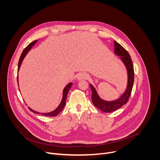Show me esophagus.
<instances>
[{
  "mask_svg": "<svg viewBox=\"0 0 160 160\" xmlns=\"http://www.w3.org/2000/svg\"><path fill=\"white\" fill-rule=\"evenodd\" d=\"M87 77H87V75L85 73H80V74L78 75L77 78H78V80H80L86 79Z\"/></svg>",
  "mask_w": 160,
  "mask_h": 160,
  "instance_id": "esophagus-1",
  "label": "esophagus"
}]
</instances>
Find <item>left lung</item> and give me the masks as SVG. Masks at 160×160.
I'll return each instance as SVG.
<instances>
[{
	"mask_svg": "<svg viewBox=\"0 0 160 160\" xmlns=\"http://www.w3.org/2000/svg\"><path fill=\"white\" fill-rule=\"evenodd\" d=\"M115 45V53L120 58L126 66L128 73V83L125 92L118 99L112 101H107L102 99L97 93L95 88L92 84H90V87L92 90V101L94 105L105 112H111L122 108L125 104L130 96L134 81V70L132 61L128 52L122 46V45L114 41Z\"/></svg>",
	"mask_w": 160,
	"mask_h": 160,
	"instance_id": "8db88e82",
	"label": "left lung"
}]
</instances>
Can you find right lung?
<instances>
[{
	"mask_svg": "<svg viewBox=\"0 0 160 160\" xmlns=\"http://www.w3.org/2000/svg\"><path fill=\"white\" fill-rule=\"evenodd\" d=\"M37 40H34V41H33L32 42H31V43L28 45V46L23 50V51H22V54H21V56H20V58H19V62H18V72L19 70V68H20V66H21V63H22V60H23V59L25 58V56H26L28 52V51L32 49V48L37 43ZM17 80H18V77L17 78ZM72 84H73V83H72V82H71V83H68V84L64 87V90H63V92H62V101H61L60 104L59 105V106H58L55 110H54L53 111H51V112H45V113L42 112V113H40V112H37V111H35L32 109L30 108H28L29 109H30L31 111L33 112L34 113H36V114H41V115H44V116H45V117H55V116L58 115V114L62 110V109L64 108V106H65L66 100V98H67V95H68V91H69V90H70V88L72 87Z\"/></svg>",
	"mask_w": 160,
	"mask_h": 160,
	"instance_id": "add662e5",
	"label": "right lung"
}]
</instances>
